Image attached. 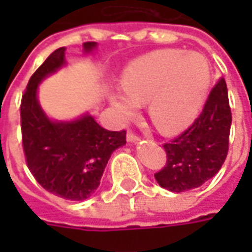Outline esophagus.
Masks as SVG:
<instances>
[{
	"label": "esophagus",
	"instance_id": "obj_1",
	"mask_svg": "<svg viewBox=\"0 0 252 252\" xmlns=\"http://www.w3.org/2000/svg\"><path fill=\"white\" fill-rule=\"evenodd\" d=\"M126 140L131 143H137V142H140V137L137 136V135H135L133 132L129 131L128 133H126Z\"/></svg>",
	"mask_w": 252,
	"mask_h": 252
}]
</instances>
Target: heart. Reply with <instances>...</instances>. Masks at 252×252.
Listing matches in <instances>:
<instances>
[{
    "mask_svg": "<svg viewBox=\"0 0 252 252\" xmlns=\"http://www.w3.org/2000/svg\"><path fill=\"white\" fill-rule=\"evenodd\" d=\"M211 66L205 58L184 50H159L126 67L121 85L109 93L121 121L132 120L139 104H148L157 129L174 135L189 126L200 113L211 88Z\"/></svg>",
    "mask_w": 252,
    "mask_h": 252,
    "instance_id": "b5f03b06",
    "label": "heart"
}]
</instances>
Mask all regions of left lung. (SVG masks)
Instances as JSON below:
<instances>
[{"instance_id":"8db88e82","label":"left lung","mask_w":252,"mask_h":252,"mask_svg":"<svg viewBox=\"0 0 252 252\" xmlns=\"http://www.w3.org/2000/svg\"><path fill=\"white\" fill-rule=\"evenodd\" d=\"M232 115L224 78L213 86L201 115L170 143H164L167 162L155 173L159 185L182 193L200 188L219 173L227 158Z\"/></svg>"}]
</instances>
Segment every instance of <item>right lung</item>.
Here are the masks:
<instances>
[{
	"instance_id": "add662e5",
	"label": "right lung",
	"mask_w": 252,
	"mask_h": 252,
	"mask_svg": "<svg viewBox=\"0 0 252 252\" xmlns=\"http://www.w3.org/2000/svg\"><path fill=\"white\" fill-rule=\"evenodd\" d=\"M97 43L88 41L90 52ZM66 48L52 52L31 77L21 106V135L28 169L47 191L70 201H83L99 186L110 155L124 146L126 131H108L89 113L72 121H54L37 101L39 83L66 64Z\"/></svg>"
}]
</instances>
